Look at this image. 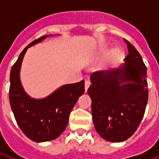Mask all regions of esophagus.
<instances>
[{
    "mask_svg": "<svg viewBox=\"0 0 159 159\" xmlns=\"http://www.w3.org/2000/svg\"><path fill=\"white\" fill-rule=\"evenodd\" d=\"M90 84H91V83H90L89 80H86V81H85V91H86V92H87V90L89 89Z\"/></svg>",
    "mask_w": 159,
    "mask_h": 159,
    "instance_id": "esophagus-1",
    "label": "esophagus"
}]
</instances>
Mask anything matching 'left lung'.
<instances>
[{
	"instance_id": "left-lung-1",
	"label": "left lung",
	"mask_w": 159,
	"mask_h": 159,
	"mask_svg": "<svg viewBox=\"0 0 159 159\" xmlns=\"http://www.w3.org/2000/svg\"><path fill=\"white\" fill-rule=\"evenodd\" d=\"M125 42L129 54L124 63L93 73L88 89L94 128L101 138L110 142H122L133 135L148 100L147 67L134 47Z\"/></svg>"
}]
</instances>
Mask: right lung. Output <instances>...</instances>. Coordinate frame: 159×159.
I'll list each match as a JSON object with an SVG mask.
<instances>
[{"label":"right lung","instance_id":"right-lung-1","mask_svg":"<svg viewBox=\"0 0 159 159\" xmlns=\"http://www.w3.org/2000/svg\"><path fill=\"white\" fill-rule=\"evenodd\" d=\"M43 36L24 49L10 72L9 100L17 123L29 139L36 142L55 140L65 131L69 116L79 97L84 93V80L62 85L42 99L30 96L20 79V70L27 49L50 36Z\"/></svg>","mask_w":159,"mask_h":159}]
</instances>
